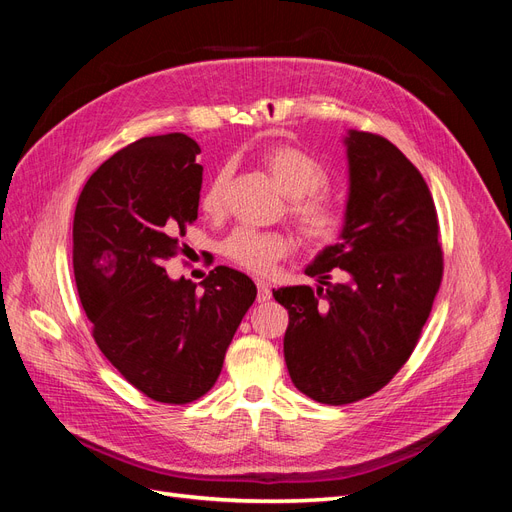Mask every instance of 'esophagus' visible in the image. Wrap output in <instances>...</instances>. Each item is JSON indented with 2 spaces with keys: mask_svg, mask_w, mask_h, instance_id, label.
Returning <instances> with one entry per match:
<instances>
[{
  "mask_svg": "<svg viewBox=\"0 0 512 512\" xmlns=\"http://www.w3.org/2000/svg\"><path fill=\"white\" fill-rule=\"evenodd\" d=\"M258 303H267L271 299V284L265 280H258Z\"/></svg>",
  "mask_w": 512,
  "mask_h": 512,
  "instance_id": "34e87169",
  "label": "esophagus"
}]
</instances>
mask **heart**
I'll return each instance as SVG.
<instances>
[{
  "label": "heart",
  "instance_id": "b5f03b06",
  "mask_svg": "<svg viewBox=\"0 0 512 512\" xmlns=\"http://www.w3.org/2000/svg\"><path fill=\"white\" fill-rule=\"evenodd\" d=\"M260 160L282 192L290 196L288 218L307 245L327 247L342 237L346 211L333 198L320 194L329 185V173L320 160L292 145H273L262 151ZM228 175V168H222L207 185L203 194L205 213L220 215L224 211ZM292 247L286 232L237 228L224 243V256L245 271L265 275L292 254Z\"/></svg>",
  "mask_w": 512,
  "mask_h": 512
}]
</instances>
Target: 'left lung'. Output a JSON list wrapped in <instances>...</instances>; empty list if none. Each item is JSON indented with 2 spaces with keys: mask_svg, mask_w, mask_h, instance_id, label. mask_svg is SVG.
<instances>
[{
  "mask_svg": "<svg viewBox=\"0 0 512 512\" xmlns=\"http://www.w3.org/2000/svg\"><path fill=\"white\" fill-rule=\"evenodd\" d=\"M350 198L342 241L305 269L320 286L273 290L288 309L284 359L294 386L320 404L378 393L406 365L440 290L444 254L431 192L384 136L350 130ZM333 268L349 275L329 283Z\"/></svg>",
  "mask_w": 512,
  "mask_h": 512,
  "instance_id": "8db88e82",
  "label": "left lung"
}]
</instances>
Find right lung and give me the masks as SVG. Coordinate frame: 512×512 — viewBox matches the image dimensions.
Here are the masks:
<instances>
[{
	"label": "right lung",
	"instance_id": "1",
	"mask_svg": "<svg viewBox=\"0 0 512 512\" xmlns=\"http://www.w3.org/2000/svg\"><path fill=\"white\" fill-rule=\"evenodd\" d=\"M198 153L179 132L123 147L85 183L72 228L76 288L98 348L134 389L173 406L215 384L256 299V284L230 267L209 271L203 292L166 275L198 218Z\"/></svg>",
	"mask_w": 512,
	"mask_h": 512
}]
</instances>
